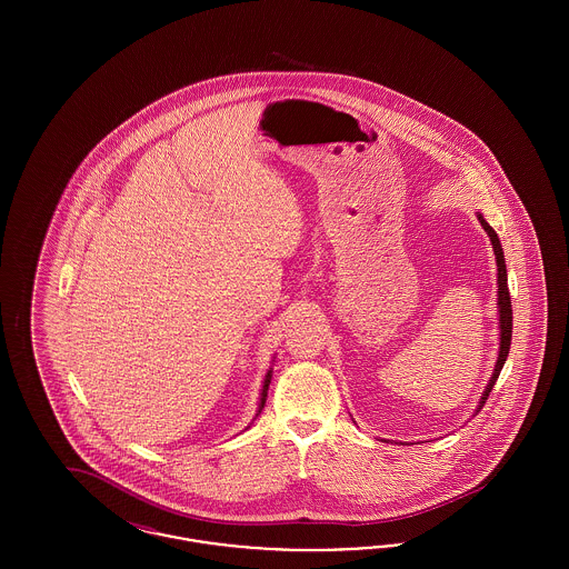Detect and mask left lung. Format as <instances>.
I'll return each instance as SVG.
<instances>
[{
	"mask_svg": "<svg viewBox=\"0 0 569 569\" xmlns=\"http://www.w3.org/2000/svg\"><path fill=\"white\" fill-rule=\"evenodd\" d=\"M482 228L487 230L488 237H490V243L495 249V256H497V283H499V328H501V343H499V358H497V365H495V373L488 381L487 392L480 401V409L487 403L488 395L490 390L495 388V381L499 378L503 365H506V358L510 353V343H512V300H510V290H508V271H506V258H503V249L499 243V237L497 232L490 228L487 223V219L482 216H478Z\"/></svg>",
	"mask_w": 569,
	"mask_h": 569,
	"instance_id": "1",
	"label": "left lung"
}]
</instances>
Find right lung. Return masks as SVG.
Returning <instances> with one entry per match:
<instances>
[{
	"label": "right lung",
	"instance_id": "obj_1",
	"mask_svg": "<svg viewBox=\"0 0 569 569\" xmlns=\"http://www.w3.org/2000/svg\"><path fill=\"white\" fill-rule=\"evenodd\" d=\"M269 383H271V371H269V376L264 379V386H262V399H260V407H258V413L262 411V407L267 403V392H269Z\"/></svg>",
	"mask_w": 569,
	"mask_h": 569
}]
</instances>
